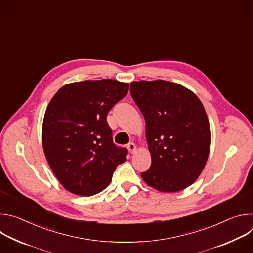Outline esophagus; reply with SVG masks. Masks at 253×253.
<instances>
[{
	"label": "esophagus",
	"mask_w": 253,
	"mask_h": 253,
	"mask_svg": "<svg viewBox=\"0 0 253 253\" xmlns=\"http://www.w3.org/2000/svg\"><path fill=\"white\" fill-rule=\"evenodd\" d=\"M127 148H128V150H129V152H130V153H134V152L136 151V145H135V144H134L133 142L128 143Z\"/></svg>",
	"instance_id": "esophagus-1"
}]
</instances>
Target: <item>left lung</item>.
I'll return each instance as SVG.
<instances>
[{
  "mask_svg": "<svg viewBox=\"0 0 253 253\" xmlns=\"http://www.w3.org/2000/svg\"><path fill=\"white\" fill-rule=\"evenodd\" d=\"M130 93L146 123L149 186L177 192L201 174L209 154L210 128L204 107L187 88L164 80L132 82Z\"/></svg>",
  "mask_w": 253,
  "mask_h": 253,
  "instance_id": "obj_1",
  "label": "left lung"
}]
</instances>
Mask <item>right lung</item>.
<instances>
[{
  "instance_id": "right-lung-1",
  "label": "right lung",
  "mask_w": 253,
  "mask_h": 253,
  "mask_svg": "<svg viewBox=\"0 0 253 253\" xmlns=\"http://www.w3.org/2000/svg\"><path fill=\"white\" fill-rule=\"evenodd\" d=\"M129 90L112 79L65 85L45 113L42 142L47 161L70 192L91 196L110 184L128 150L113 143L107 115Z\"/></svg>"
}]
</instances>
